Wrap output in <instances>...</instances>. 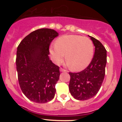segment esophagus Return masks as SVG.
<instances>
[{
    "instance_id": "34e87169",
    "label": "esophagus",
    "mask_w": 122,
    "mask_h": 122,
    "mask_svg": "<svg viewBox=\"0 0 122 122\" xmlns=\"http://www.w3.org/2000/svg\"><path fill=\"white\" fill-rule=\"evenodd\" d=\"M60 71L61 72H65V71H66V70H64V69L62 68H60Z\"/></svg>"
}]
</instances>
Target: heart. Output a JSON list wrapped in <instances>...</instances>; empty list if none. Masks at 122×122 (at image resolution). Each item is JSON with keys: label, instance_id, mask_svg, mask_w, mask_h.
I'll return each mask as SVG.
<instances>
[{"label": "heart", "instance_id": "obj_1", "mask_svg": "<svg viewBox=\"0 0 122 122\" xmlns=\"http://www.w3.org/2000/svg\"><path fill=\"white\" fill-rule=\"evenodd\" d=\"M93 42L89 38L77 35H67L57 39L49 46V52L55 63L60 64L65 60L71 69L80 71L86 68L93 56Z\"/></svg>", "mask_w": 122, "mask_h": 122}]
</instances>
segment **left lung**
Returning a JSON list of instances; mask_svg holds the SVG:
<instances>
[{
    "mask_svg": "<svg viewBox=\"0 0 122 122\" xmlns=\"http://www.w3.org/2000/svg\"><path fill=\"white\" fill-rule=\"evenodd\" d=\"M95 46V54L85 70L78 73H69V90L73 97L87 100L97 94L103 83L107 62V52L101 42L89 36Z\"/></svg>",
    "mask_w": 122,
    "mask_h": 122,
    "instance_id": "left-lung-1",
    "label": "left lung"
}]
</instances>
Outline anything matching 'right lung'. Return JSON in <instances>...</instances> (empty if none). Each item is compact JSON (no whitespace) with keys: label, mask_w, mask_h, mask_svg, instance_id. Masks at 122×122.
Wrapping results in <instances>:
<instances>
[{"label":"right lung","mask_w":122,"mask_h":122,"mask_svg":"<svg viewBox=\"0 0 122 122\" xmlns=\"http://www.w3.org/2000/svg\"><path fill=\"white\" fill-rule=\"evenodd\" d=\"M58 35L53 29H38L25 36L17 48L19 86L25 96L35 103H47L54 98L60 73L59 66L49 59V48Z\"/></svg>","instance_id":"obj_1"}]
</instances>
